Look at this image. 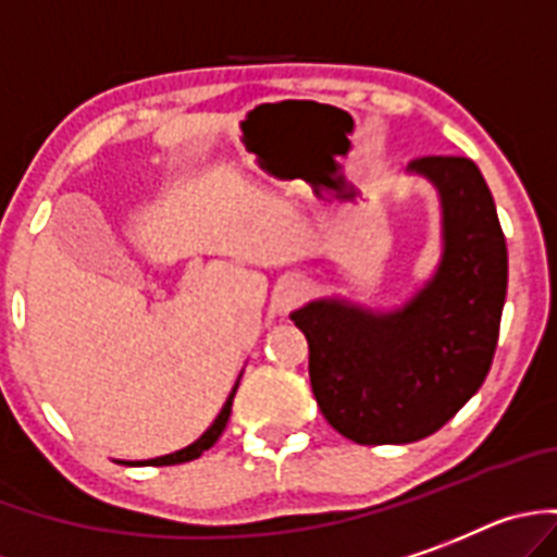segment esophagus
I'll use <instances>...</instances> for the list:
<instances>
[{
    "label": "esophagus",
    "mask_w": 557,
    "mask_h": 557,
    "mask_svg": "<svg viewBox=\"0 0 557 557\" xmlns=\"http://www.w3.org/2000/svg\"><path fill=\"white\" fill-rule=\"evenodd\" d=\"M305 294H308V285H305L299 277L280 280V285H277V288H274L272 308L277 310V313H283V315L290 313V310L302 305Z\"/></svg>",
    "instance_id": "esophagus-1"
}]
</instances>
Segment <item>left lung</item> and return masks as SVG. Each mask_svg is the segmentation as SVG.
<instances>
[{
	"instance_id": "obj_1",
	"label": "left lung",
	"mask_w": 557,
	"mask_h": 557,
	"mask_svg": "<svg viewBox=\"0 0 557 557\" xmlns=\"http://www.w3.org/2000/svg\"><path fill=\"white\" fill-rule=\"evenodd\" d=\"M435 183L444 258L403 310L310 302L290 313L308 338L313 397L355 444H410L453 419L494 360L508 290V247L483 174L463 154L410 163Z\"/></svg>"
}]
</instances>
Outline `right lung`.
Instances as JSON below:
<instances>
[{
	"mask_svg": "<svg viewBox=\"0 0 557 557\" xmlns=\"http://www.w3.org/2000/svg\"><path fill=\"white\" fill-rule=\"evenodd\" d=\"M235 397V394H233ZM233 397L227 399V405H224V410L219 413V419L213 422V428L208 430V433L202 435V438L197 441V444H191V447L180 449V453H172V455H163V458H154V460H147V463L152 466H174V463H185V460H194L199 458V455L205 453V449H210L213 444L219 441V435L224 433V428H227V419H230V408H233Z\"/></svg>",
	"mask_w": 557,
	"mask_h": 557,
	"instance_id": "1",
	"label": "right lung"
}]
</instances>
